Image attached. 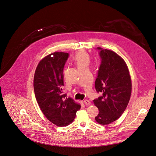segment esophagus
I'll use <instances>...</instances> for the list:
<instances>
[{
	"label": "esophagus",
	"instance_id": "esophagus-1",
	"mask_svg": "<svg viewBox=\"0 0 156 156\" xmlns=\"http://www.w3.org/2000/svg\"><path fill=\"white\" fill-rule=\"evenodd\" d=\"M84 103L85 105H90L91 104L90 101H89L88 100H87V99H85V100L84 101Z\"/></svg>",
	"mask_w": 156,
	"mask_h": 156
}]
</instances>
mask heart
<instances>
[{
    "mask_svg": "<svg viewBox=\"0 0 156 156\" xmlns=\"http://www.w3.org/2000/svg\"><path fill=\"white\" fill-rule=\"evenodd\" d=\"M73 62L78 69L88 68L90 63V57L87 52L81 50L76 52L73 56Z\"/></svg>",
    "mask_w": 156,
    "mask_h": 156,
    "instance_id": "heart-1",
    "label": "heart"
}]
</instances>
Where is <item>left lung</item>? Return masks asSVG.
Masks as SVG:
<instances>
[{
    "mask_svg": "<svg viewBox=\"0 0 156 156\" xmlns=\"http://www.w3.org/2000/svg\"><path fill=\"white\" fill-rule=\"evenodd\" d=\"M101 64L95 81V88L102 96L93 100L99 113L95 117L99 124H109L117 120L129 104L132 81L124 60L112 51L98 47Z\"/></svg>",
    "mask_w": 156,
    "mask_h": 156,
    "instance_id": "8db88e82",
    "label": "left lung"
}]
</instances>
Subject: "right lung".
Returning a JSON list of instances; mask_svg holds the SVG:
<instances>
[{
	"mask_svg": "<svg viewBox=\"0 0 156 156\" xmlns=\"http://www.w3.org/2000/svg\"><path fill=\"white\" fill-rule=\"evenodd\" d=\"M68 57V52H63L45 57L36 69L34 80L36 99L42 112L49 121L60 127L70 124L81 108L63 91V69Z\"/></svg>",
	"mask_w": 156,
	"mask_h": 156,
	"instance_id": "right-lung-1",
	"label": "right lung"
}]
</instances>
